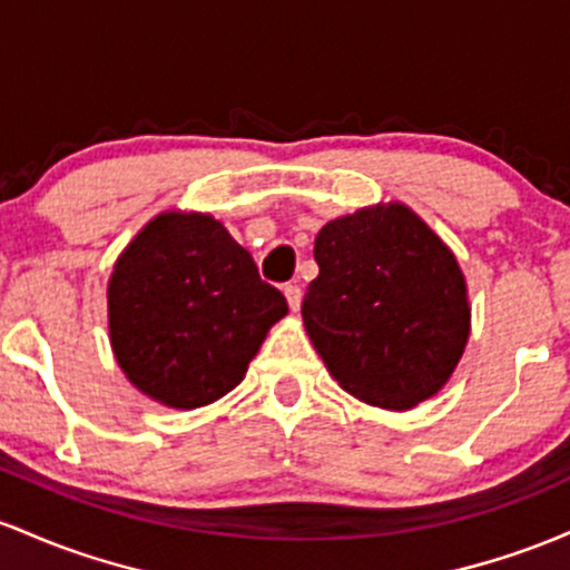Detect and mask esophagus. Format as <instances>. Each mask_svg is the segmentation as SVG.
I'll return each instance as SVG.
<instances>
[{"label": "esophagus", "mask_w": 570, "mask_h": 570, "mask_svg": "<svg viewBox=\"0 0 570 570\" xmlns=\"http://www.w3.org/2000/svg\"><path fill=\"white\" fill-rule=\"evenodd\" d=\"M283 293H285V298H287V306H291L293 312H298V306H302V287H298V285H285Z\"/></svg>", "instance_id": "esophagus-1"}]
</instances>
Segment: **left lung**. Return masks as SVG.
Segmentation results:
<instances>
[{"mask_svg": "<svg viewBox=\"0 0 570 570\" xmlns=\"http://www.w3.org/2000/svg\"><path fill=\"white\" fill-rule=\"evenodd\" d=\"M304 328L331 376L371 406L436 395L471 334L465 277L450 247L406 204L336 217L315 239Z\"/></svg>", "mask_w": 570, "mask_h": 570, "instance_id": "1", "label": "left lung"}]
</instances>
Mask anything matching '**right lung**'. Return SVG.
Segmentation results:
<instances>
[{
    "label": "right lung",
    "instance_id": "obj_1",
    "mask_svg": "<svg viewBox=\"0 0 570 570\" xmlns=\"http://www.w3.org/2000/svg\"><path fill=\"white\" fill-rule=\"evenodd\" d=\"M107 315L131 385L164 406L199 409L245 380L287 302L220 220L171 209L115 261Z\"/></svg>",
    "mask_w": 570,
    "mask_h": 570
}]
</instances>
